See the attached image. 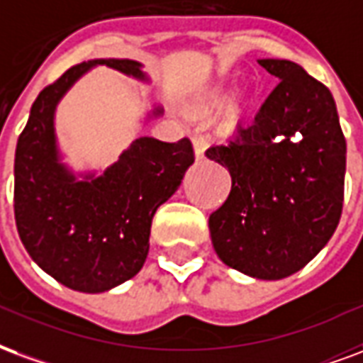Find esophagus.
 <instances>
[{
    "label": "esophagus",
    "instance_id": "esophagus-1",
    "mask_svg": "<svg viewBox=\"0 0 363 363\" xmlns=\"http://www.w3.org/2000/svg\"><path fill=\"white\" fill-rule=\"evenodd\" d=\"M207 137L199 131H195L193 133V147H195V156H197V160H203L205 158V150H207Z\"/></svg>",
    "mask_w": 363,
    "mask_h": 363
}]
</instances>
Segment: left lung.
Returning <instances> with one entry per match:
<instances>
[{
	"label": "left lung",
	"instance_id": "left-lung-1",
	"mask_svg": "<svg viewBox=\"0 0 363 363\" xmlns=\"http://www.w3.org/2000/svg\"><path fill=\"white\" fill-rule=\"evenodd\" d=\"M279 79L255 120L207 158L228 168V199L208 218L224 265L286 279L327 245L345 199L346 141L330 91L288 60H259Z\"/></svg>",
	"mask_w": 363,
	"mask_h": 363
}]
</instances>
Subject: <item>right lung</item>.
<instances>
[{
	"label": "right lung",
	"mask_w": 363,
	"mask_h": 363,
	"mask_svg": "<svg viewBox=\"0 0 363 363\" xmlns=\"http://www.w3.org/2000/svg\"><path fill=\"white\" fill-rule=\"evenodd\" d=\"M98 65L150 83L135 60L79 63L34 100L15 150L21 242L42 271L84 294L108 292L141 271L156 208L178 191L195 160L189 139L139 137L102 172L71 170L55 135V110L71 86ZM162 113V106L152 104L145 121Z\"/></svg>",
	"instance_id": "1"
}]
</instances>
